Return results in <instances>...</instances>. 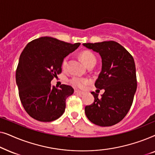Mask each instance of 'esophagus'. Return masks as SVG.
Here are the masks:
<instances>
[{"instance_id":"obj_1","label":"esophagus","mask_w":155,"mask_h":155,"mask_svg":"<svg viewBox=\"0 0 155 155\" xmlns=\"http://www.w3.org/2000/svg\"><path fill=\"white\" fill-rule=\"evenodd\" d=\"M75 94H78V95H82L84 94V92H80V91H78V90H75V92H74Z\"/></svg>"}]
</instances>
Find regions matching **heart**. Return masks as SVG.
Wrapping results in <instances>:
<instances>
[{
	"label": "heart",
	"instance_id": "b5f03b06",
	"mask_svg": "<svg viewBox=\"0 0 155 155\" xmlns=\"http://www.w3.org/2000/svg\"><path fill=\"white\" fill-rule=\"evenodd\" d=\"M80 58L82 62L87 67L93 63H96V58L92 53L89 51H83L80 54ZM68 63V58H65L62 62V68L63 69L65 68ZM89 80L87 78H82L78 77H73L70 80V83L73 87L78 89H82L84 86L89 83Z\"/></svg>",
	"mask_w": 155,
	"mask_h": 155
}]
</instances>
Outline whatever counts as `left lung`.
Listing matches in <instances>:
<instances>
[{"mask_svg": "<svg viewBox=\"0 0 155 155\" xmlns=\"http://www.w3.org/2000/svg\"><path fill=\"white\" fill-rule=\"evenodd\" d=\"M82 45L100 55L101 71L94 85L104 90L101 98L97 93L91 92L94 101L84 108L86 116L97 126H114L126 116L132 106L137 89L134 59L124 46L114 41Z\"/></svg>", "mask_w": 155, "mask_h": 155, "instance_id": "8db88e82", "label": "left lung"}]
</instances>
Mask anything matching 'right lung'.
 I'll list each match as a JSON object with an SVG mask.
<instances>
[{
  "instance_id": "right-lung-1",
  "label": "right lung",
  "mask_w": 155,
  "mask_h": 155,
  "mask_svg": "<svg viewBox=\"0 0 155 155\" xmlns=\"http://www.w3.org/2000/svg\"><path fill=\"white\" fill-rule=\"evenodd\" d=\"M74 44L50 37L36 39L21 54L16 70V83L21 103L31 117L41 122L58 119L64 113L65 100L73 94L71 86H51L61 73L63 60L77 49Z\"/></svg>"
}]
</instances>
